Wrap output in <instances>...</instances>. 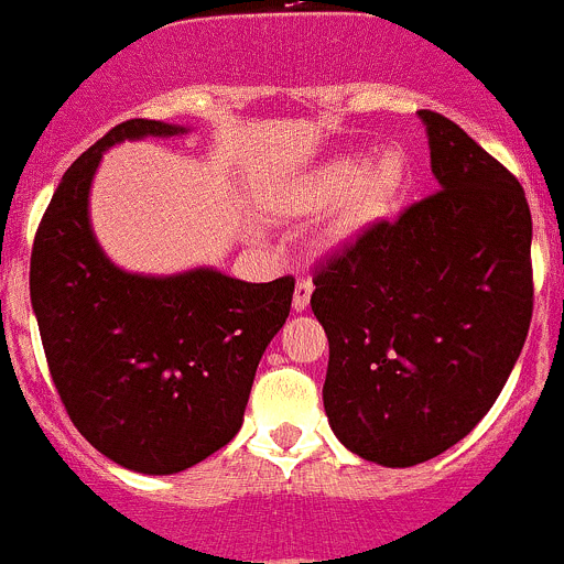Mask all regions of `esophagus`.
I'll return each instance as SVG.
<instances>
[{"instance_id": "34e87169", "label": "esophagus", "mask_w": 564, "mask_h": 564, "mask_svg": "<svg viewBox=\"0 0 564 564\" xmlns=\"http://www.w3.org/2000/svg\"><path fill=\"white\" fill-rule=\"evenodd\" d=\"M312 292H314V283L308 281V278H297V283H294V297H292L294 312H303V308L308 306V301H312Z\"/></svg>"}]
</instances>
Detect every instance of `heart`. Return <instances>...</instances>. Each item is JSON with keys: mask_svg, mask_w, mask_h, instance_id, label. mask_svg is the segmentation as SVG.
<instances>
[{"mask_svg": "<svg viewBox=\"0 0 564 564\" xmlns=\"http://www.w3.org/2000/svg\"><path fill=\"white\" fill-rule=\"evenodd\" d=\"M402 176L404 156L393 149L377 154L368 165H362L357 156H337L294 187L289 205L294 210H317L343 199L337 230L351 232L388 210L402 185Z\"/></svg>", "mask_w": 564, "mask_h": 564, "instance_id": "heart-1", "label": "heart"}]
</instances>
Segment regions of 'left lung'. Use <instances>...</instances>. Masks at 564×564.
I'll use <instances>...</instances> for the list:
<instances>
[{"instance_id":"left-lung-1","label":"left lung","mask_w":564,"mask_h":564,"mask_svg":"<svg viewBox=\"0 0 564 564\" xmlns=\"http://www.w3.org/2000/svg\"><path fill=\"white\" fill-rule=\"evenodd\" d=\"M438 191L314 272L328 424L359 458L415 466L489 413L534 312L531 210L514 174L430 109Z\"/></svg>"}]
</instances>
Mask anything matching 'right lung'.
<instances>
[{
    "label": "right lung",
    "mask_w": 564,
    "mask_h": 564,
    "mask_svg": "<svg viewBox=\"0 0 564 564\" xmlns=\"http://www.w3.org/2000/svg\"><path fill=\"white\" fill-rule=\"evenodd\" d=\"M185 131L126 120L100 137L55 187L30 256V301L61 402L98 453L143 475H174L230 444L294 292L289 275L247 283L210 267L134 275L100 250L89 187L104 151Z\"/></svg>",
    "instance_id": "1"
}]
</instances>
